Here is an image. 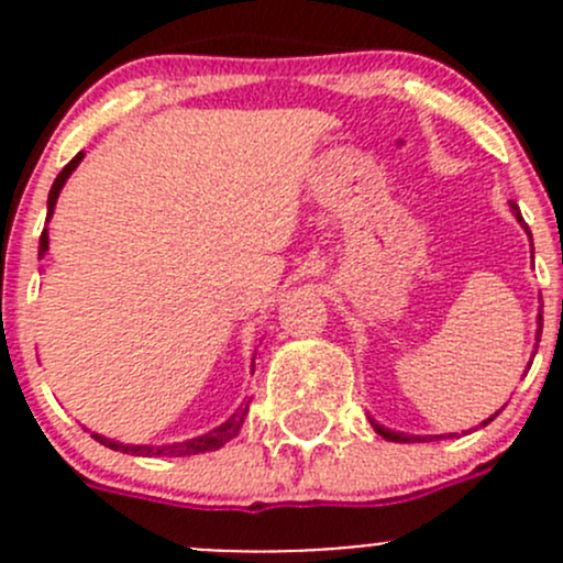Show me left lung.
Masks as SVG:
<instances>
[{
	"instance_id": "obj_1",
	"label": "left lung",
	"mask_w": 563,
	"mask_h": 563,
	"mask_svg": "<svg viewBox=\"0 0 563 563\" xmlns=\"http://www.w3.org/2000/svg\"><path fill=\"white\" fill-rule=\"evenodd\" d=\"M518 218H520V214H518ZM520 223H523V218H520ZM526 231H528V225H526ZM528 236H531V234H528ZM487 422H493V417L487 419ZM487 422H482V424H487ZM373 428H376V433H382L384 439H387V441H400V444H402V441H424V439H417V435H406V433H391V430L382 428V424H376V422H373Z\"/></svg>"
}]
</instances>
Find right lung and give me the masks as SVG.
<instances>
[{"mask_svg": "<svg viewBox=\"0 0 563 563\" xmlns=\"http://www.w3.org/2000/svg\"><path fill=\"white\" fill-rule=\"evenodd\" d=\"M84 152H78L76 157H73L70 163H67L65 168H62L59 176L54 179V185H51V192H48V218L51 212H54V203L56 198H59V190L62 185L67 181V176L76 172V166L81 163ZM48 250V234L43 231V236H40V255ZM245 413L247 411H240L234 413V417L229 419V422H223L220 428L209 430V433L198 435V439H190V441H181V444H172V446H128V444H117V441L111 439H103V435H95V439L100 441V444L108 446V450H117V452H130V455H144V457H187V455H201V452H214L220 450L223 444H229L231 439H234L236 433L242 430V422H245Z\"/></svg>", "mask_w": 563, "mask_h": 563, "instance_id": "add662e5", "label": "right lung"}]
</instances>
